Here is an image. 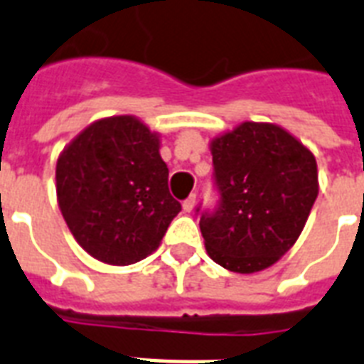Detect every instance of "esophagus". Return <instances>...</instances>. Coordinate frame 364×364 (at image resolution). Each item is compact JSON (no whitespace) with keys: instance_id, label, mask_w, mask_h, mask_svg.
Listing matches in <instances>:
<instances>
[{"instance_id":"34e87169","label":"esophagus","mask_w":364,"mask_h":364,"mask_svg":"<svg viewBox=\"0 0 364 364\" xmlns=\"http://www.w3.org/2000/svg\"><path fill=\"white\" fill-rule=\"evenodd\" d=\"M194 205H196V194H191L185 202H183V211L185 213H191L194 210Z\"/></svg>"}]
</instances>
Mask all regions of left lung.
Returning <instances> with one entry per match:
<instances>
[{"label":"left lung","mask_w":364,"mask_h":364,"mask_svg":"<svg viewBox=\"0 0 364 364\" xmlns=\"http://www.w3.org/2000/svg\"><path fill=\"white\" fill-rule=\"evenodd\" d=\"M210 147L221 198L200 217L208 255L230 272L264 270L293 247L308 221L319 193L316 156L270 122H242Z\"/></svg>","instance_id":"8db88e82"}]
</instances>
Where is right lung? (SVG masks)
<instances>
[{"instance_id": "obj_1", "label": "right lung", "mask_w": 364, "mask_h": 364, "mask_svg": "<svg viewBox=\"0 0 364 364\" xmlns=\"http://www.w3.org/2000/svg\"><path fill=\"white\" fill-rule=\"evenodd\" d=\"M159 149L156 132L121 115L87 126L58 156L60 211L94 259L115 266L145 259L181 211Z\"/></svg>"}]
</instances>
